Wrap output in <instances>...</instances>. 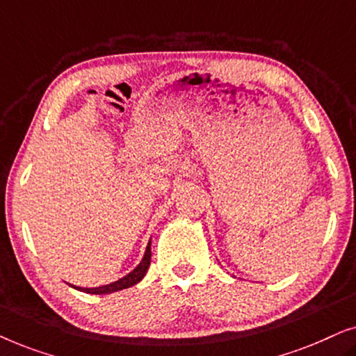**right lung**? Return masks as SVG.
<instances>
[{
    "label": "right lung",
    "instance_id": "obj_1",
    "mask_svg": "<svg viewBox=\"0 0 356 356\" xmlns=\"http://www.w3.org/2000/svg\"><path fill=\"white\" fill-rule=\"evenodd\" d=\"M150 256H152V252H150V241L147 245V250H145V254L143 257V261L139 262V266L136 267L133 272H129L128 275H124L123 279L113 282V284H108V285H102V286H95V289H82V286H74L71 285L72 289H77L81 291H86V293H92V295H104V293H113V291H118V290H123V289H129V286H133L138 284L144 279L145 272H147L149 266H150Z\"/></svg>",
    "mask_w": 356,
    "mask_h": 356
}]
</instances>
